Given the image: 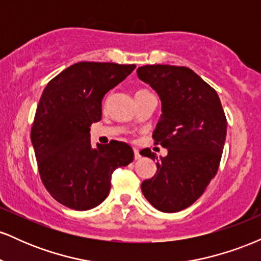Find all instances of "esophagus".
I'll return each mask as SVG.
<instances>
[{
  "instance_id": "esophagus-1",
  "label": "esophagus",
  "mask_w": 261,
  "mask_h": 261,
  "mask_svg": "<svg viewBox=\"0 0 261 261\" xmlns=\"http://www.w3.org/2000/svg\"><path fill=\"white\" fill-rule=\"evenodd\" d=\"M134 153H135V160H140L141 158V154H140V152H139V149L137 148H134Z\"/></svg>"
}]
</instances>
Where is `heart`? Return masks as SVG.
Listing matches in <instances>:
<instances>
[{
  "label": "heart",
  "mask_w": 261,
  "mask_h": 261,
  "mask_svg": "<svg viewBox=\"0 0 261 261\" xmlns=\"http://www.w3.org/2000/svg\"><path fill=\"white\" fill-rule=\"evenodd\" d=\"M140 92H146V91H140Z\"/></svg>",
  "instance_id": "b5f03b06"
}]
</instances>
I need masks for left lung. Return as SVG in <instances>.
Returning <instances> with one entry per match:
<instances>
[{"label": "left lung", "instance_id": "left-lung-1", "mask_svg": "<svg viewBox=\"0 0 261 261\" xmlns=\"http://www.w3.org/2000/svg\"><path fill=\"white\" fill-rule=\"evenodd\" d=\"M137 77L155 91L162 115L153 131L155 145L168 149L157 160V172L141 184L143 196L162 212H178L202 195L216 175L227 134L226 115L217 92L188 67L146 65Z\"/></svg>", "mask_w": 261, "mask_h": 261}]
</instances>
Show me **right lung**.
<instances>
[{"label":"right lung","mask_w":261,"mask_h":261,"mask_svg":"<svg viewBox=\"0 0 261 261\" xmlns=\"http://www.w3.org/2000/svg\"><path fill=\"white\" fill-rule=\"evenodd\" d=\"M135 65L79 62L45 87L32 127L38 168L56 201L86 211L100 205L118 167L134 161L130 145L110 141L92 147L91 125L101 119V100L135 70Z\"/></svg>","instance_id":"add662e5"}]
</instances>
